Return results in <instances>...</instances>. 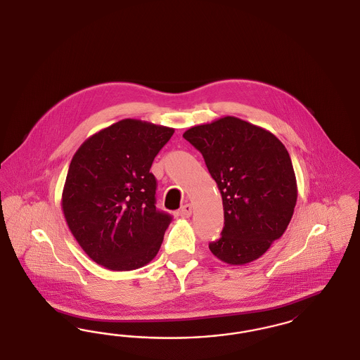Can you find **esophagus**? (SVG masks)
Instances as JSON below:
<instances>
[{
	"instance_id": "1",
	"label": "esophagus",
	"mask_w": 360,
	"mask_h": 360,
	"mask_svg": "<svg viewBox=\"0 0 360 360\" xmlns=\"http://www.w3.org/2000/svg\"><path fill=\"white\" fill-rule=\"evenodd\" d=\"M191 212H193V207H191L190 204H186V205H184L181 207V210H179V216H181V217H184V219H188V217L191 216Z\"/></svg>"
}]
</instances>
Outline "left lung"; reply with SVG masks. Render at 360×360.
I'll list each match as a JSON object with an SVG mask.
<instances>
[{
  "label": "left lung",
  "mask_w": 360,
  "mask_h": 360,
  "mask_svg": "<svg viewBox=\"0 0 360 360\" xmlns=\"http://www.w3.org/2000/svg\"><path fill=\"white\" fill-rule=\"evenodd\" d=\"M184 137L197 148L221 193V238L214 257L245 264L262 257L286 231L297 202L290 155L271 132L226 116L191 127Z\"/></svg>",
  "instance_id": "1"
}]
</instances>
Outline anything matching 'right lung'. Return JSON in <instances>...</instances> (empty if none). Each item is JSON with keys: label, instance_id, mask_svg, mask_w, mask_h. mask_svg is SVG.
Wrapping results in <instances>:
<instances>
[{"label": "right lung", "instance_id": "add662e5", "mask_svg": "<svg viewBox=\"0 0 360 360\" xmlns=\"http://www.w3.org/2000/svg\"><path fill=\"white\" fill-rule=\"evenodd\" d=\"M174 129L125 119L89 137L70 163L62 209L96 263L129 271L158 254L172 217L156 209L155 156Z\"/></svg>", "mask_w": 360, "mask_h": 360}]
</instances>
